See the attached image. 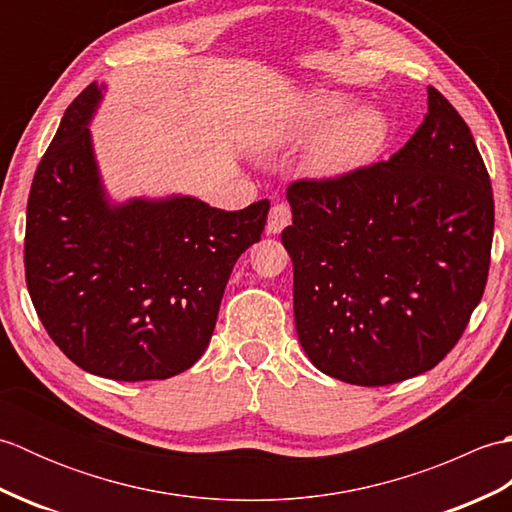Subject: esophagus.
I'll return each mask as SVG.
<instances>
[{
	"instance_id": "esophagus-1",
	"label": "esophagus",
	"mask_w": 512,
	"mask_h": 512,
	"mask_svg": "<svg viewBox=\"0 0 512 512\" xmlns=\"http://www.w3.org/2000/svg\"><path fill=\"white\" fill-rule=\"evenodd\" d=\"M290 220H292L290 206H288V204H284V202L275 204L273 209H270V213H268L266 233H268V235H277V233H281V231H284V228L290 224Z\"/></svg>"
}]
</instances>
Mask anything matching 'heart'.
I'll list each match as a JSON object with an SVG mask.
<instances>
[{"mask_svg":"<svg viewBox=\"0 0 512 512\" xmlns=\"http://www.w3.org/2000/svg\"><path fill=\"white\" fill-rule=\"evenodd\" d=\"M352 99L334 90H312L301 96L288 121V138L306 140L308 169L319 178H343L365 167L385 145L389 125L376 107H347Z\"/></svg>","mask_w":512,"mask_h":512,"instance_id":"b5f03b06","label":"heart"}]
</instances>
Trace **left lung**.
Wrapping results in <instances>:
<instances>
[{"label": "left lung", "instance_id": "obj_1", "mask_svg": "<svg viewBox=\"0 0 512 512\" xmlns=\"http://www.w3.org/2000/svg\"><path fill=\"white\" fill-rule=\"evenodd\" d=\"M407 145L343 178L297 180L281 242L295 325L323 374L380 387L429 372L458 343L491 264V178L436 88Z\"/></svg>", "mask_w": 512, "mask_h": 512}]
</instances>
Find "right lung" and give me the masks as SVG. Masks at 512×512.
<instances>
[{"instance_id":"add662e5","label":"right lung","mask_w":512,"mask_h":512,"mask_svg":"<svg viewBox=\"0 0 512 512\" xmlns=\"http://www.w3.org/2000/svg\"><path fill=\"white\" fill-rule=\"evenodd\" d=\"M105 85L65 110L32 180L26 284L43 328L103 378L165 380L204 354L237 257L259 242L270 202L213 209L191 195L107 198L90 121Z\"/></svg>"}]
</instances>
